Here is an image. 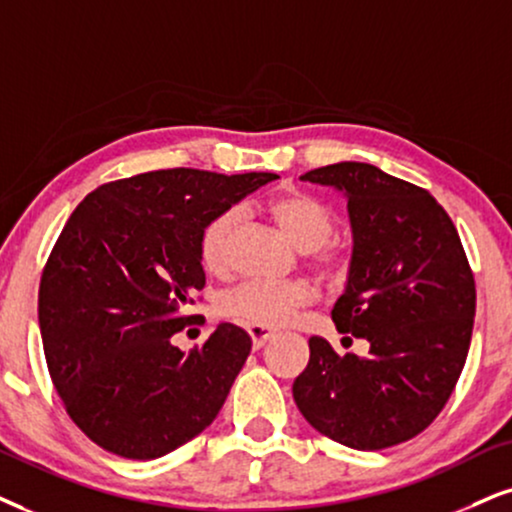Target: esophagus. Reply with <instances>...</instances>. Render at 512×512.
Returning a JSON list of instances; mask_svg holds the SVG:
<instances>
[{
  "mask_svg": "<svg viewBox=\"0 0 512 512\" xmlns=\"http://www.w3.org/2000/svg\"><path fill=\"white\" fill-rule=\"evenodd\" d=\"M248 333L252 338V347H255V349H260L264 342L276 338V331H274V328H269V326H248Z\"/></svg>",
  "mask_w": 512,
  "mask_h": 512,
  "instance_id": "obj_1",
  "label": "esophagus"
}]
</instances>
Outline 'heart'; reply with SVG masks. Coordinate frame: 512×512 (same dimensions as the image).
<instances>
[{
    "label": "heart",
    "instance_id": "b5f03b06",
    "mask_svg": "<svg viewBox=\"0 0 512 512\" xmlns=\"http://www.w3.org/2000/svg\"><path fill=\"white\" fill-rule=\"evenodd\" d=\"M269 212L300 250H319L333 236L335 217L331 208L304 191L278 193L269 200ZM236 222L238 210L229 208L212 217L200 231V260L210 271H222L226 267V243ZM319 262L323 267L335 269L342 260L338 250L328 248L319 252ZM309 300H312V288L300 278L293 281L252 278L224 297L222 312L248 326H283L293 319L295 309Z\"/></svg>",
    "mask_w": 512,
    "mask_h": 512
}]
</instances>
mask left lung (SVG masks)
I'll return each instance as SVG.
<instances>
[{
  "mask_svg": "<svg viewBox=\"0 0 512 512\" xmlns=\"http://www.w3.org/2000/svg\"><path fill=\"white\" fill-rule=\"evenodd\" d=\"M347 198L352 260L333 307L340 333L366 338L368 357H338L309 340L293 383L297 409L321 435L378 451L439 416L468 357L475 278L454 222L425 189L368 163L302 174Z\"/></svg>",
  "mask_w": 512,
  "mask_h": 512,
  "instance_id": "obj_1",
  "label": "left lung"
}]
</instances>
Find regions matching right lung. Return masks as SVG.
<instances>
[{
    "mask_svg": "<svg viewBox=\"0 0 512 512\" xmlns=\"http://www.w3.org/2000/svg\"><path fill=\"white\" fill-rule=\"evenodd\" d=\"M274 179L146 172L99 186L70 215L42 271L40 328L58 397L101 449L153 461L217 418L250 335L219 323L189 354L172 335L205 286L203 226Z\"/></svg>",
    "mask_w": 512,
    "mask_h": 512,
    "instance_id": "right-lung-1",
    "label": "right lung"
}]
</instances>
